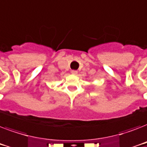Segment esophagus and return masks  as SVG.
Wrapping results in <instances>:
<instances>
[{"label":"esophagus","mask_w":147,"mask_h":147,"mask_svg":"<svg viewBox=\"0 0 147 147\" xmlns=\"http://www.w3.org/2000/svg\"><path fill=\"white\" fill-rule=\"evenodd\" d=\"M71 73L73 75V76H76L77 74H78V71H76V70H72V71H71Z\"/></svg>","instance_id":"obj_1"}]
</instances>
